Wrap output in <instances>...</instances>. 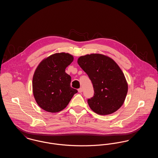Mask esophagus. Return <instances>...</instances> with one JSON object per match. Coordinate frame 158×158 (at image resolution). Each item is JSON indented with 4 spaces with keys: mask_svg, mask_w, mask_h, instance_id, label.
Here are the masks:
<instances>
[{
    "mask_svg": "<svg viewBox=\"0 0 158 158\" xmlns=\"http://www.w3.org/2000/svg\"><path fill=\"white\" fill-rule=\"evenodd\" d=\"M82 88H80L79 89H78V92H79V93H81V92H82Z\"/></svg>",
    "mask_w": 158,
    "mask_h": 158,
    "instance_id": "esophagus-1",
    "label": "esophagus"
}]
</instances>
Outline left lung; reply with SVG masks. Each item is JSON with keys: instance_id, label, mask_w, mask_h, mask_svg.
<instances>
[{"instance_id": "1", "label": "left lung", "mask_w": 158, "mask_h": 158, "mask_svg": "<svg viewBox=\"0 0 158 158\" xmlns=\"http://www.w3.org/2000/svg\"><path fill=\"white\" fill-rule=\"evenodd\" d=\"M77 63L93 85L94 95L88 99L90 109L104 115L117 111L123 104L128 91L126 77L118 64L101 54L81 56Z\"/></svg>"}]
</instances>
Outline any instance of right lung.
Returning a JSON list of instances; mask_svg holds the SVG:
<instances>
[{"label": "right lung", "instance_id": "add662e5", "mask_svg": "<svg viewBox=\"0 0 158 158\" xmlns=\"http://www.w3.org/2000/svg\"><path fill=\"white\" fill-rule=\"evenodd\" d=\"M73 60L69 53H56L43 60L32 79L35 99L43 110L57 113L64 109L77 90L70 86L71 77L65 69Z\"/></svg>", "mask_w": 158, "mask_h": 158}]
</instances>
